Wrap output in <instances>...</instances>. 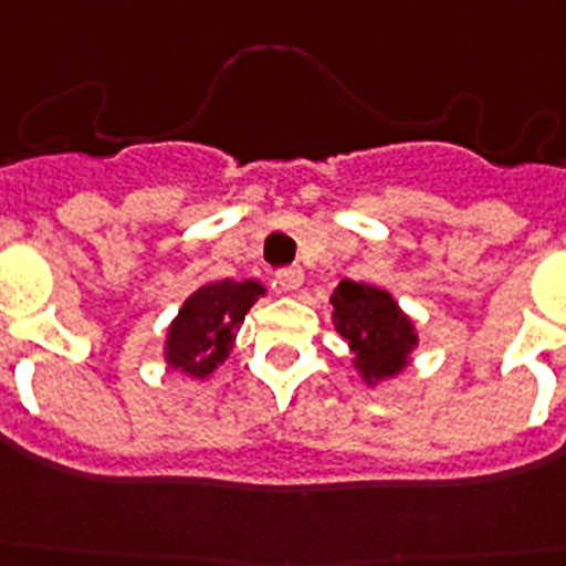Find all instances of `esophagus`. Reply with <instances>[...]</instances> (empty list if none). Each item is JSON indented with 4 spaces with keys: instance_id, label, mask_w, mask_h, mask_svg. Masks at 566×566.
<instances>
[{
    "instance_id": "esophagus-1",
    "label": "esophagus",
    "mask_w": 566,
    "mask_h": 566,
    "mask_svg": "<svg viewBox=\"0 0 566 566\" xmlns=\"http://www.w3.org/2000/svg\"><path fill=\"white\" fill-rule=\"evenodd\" d=\"M304 282V270L302 268H282L276 270V284L282 290H287V293H293V290L302 287Z\"/></svg>"
}]
</instances>
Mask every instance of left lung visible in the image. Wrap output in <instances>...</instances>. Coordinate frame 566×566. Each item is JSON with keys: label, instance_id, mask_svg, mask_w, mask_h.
Masks as SVG:
<instances>
[{"label": "left lung", "instance_id": "1", "mask_svg": "<svg viewBox=\"0 0 566 566\" xmlns=\"http://www.w3.org/2000/svg\"><path fill=\"white\" fill-rule=\"evenodd\" d=\"M333 322L356 353V367L367 381L396 376L416 344L410 318L401 316L390 293L344 279L333 290Z\"/></svg>", "mask_w": 566, "mask_h": 566}]
</instances>
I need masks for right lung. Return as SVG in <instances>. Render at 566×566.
I'll use <instances>...</instances> for the list:
<instances>
[{"label":"right lung","instance_id":"right-lung-1","mask_svg":"<svg viewBox=\"0 0 566 566\" xmlns=\"http://www.w3.org/2000/svg\"><path fill=\"white\" fill-rule=\"evenodd\" d=\"M264 296L259 282H213L205 284L185 302L179 318L167 333V365L179 367L196 378H205L222 365L233 347V331L244 322V313Z\"/></svg>","mask_w":566,"mask_h":566}]
</instances>
